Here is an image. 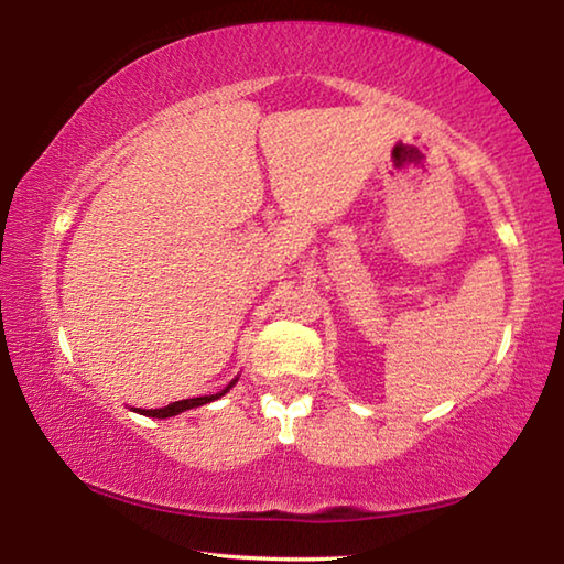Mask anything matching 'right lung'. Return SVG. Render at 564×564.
<instances>
[{"mask_svg":"<svg viewBox=\"0 0 564 564\" xmlns=\"http://www.w3.org/2000/svg\"><path fill=\"white\" fill-rule=\"evenodd\" d=\"M236 380H238V378H234L231 383H228V386L221 390V393H216V395L178 400V403H171V405H166V408H154V410H139V408H137V413H144V415H149V417H171V415H178V413H184V410H188V408H198V405H204V403H212V400H216V398H221L224 393H228V390H231V388L236 386Z\"/></svg>","mask_w":564,"mask_h":564,"instance_id":"add662e5","label":"right lung"}]
</instances>
